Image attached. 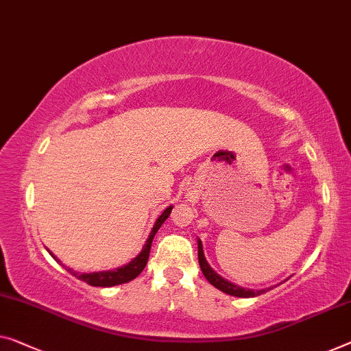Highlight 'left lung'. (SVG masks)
I'll return each mask as SVG.
<instances>
[{
  "instance_id": "1",
  "label": "left lung",
  "mask_w": 351,
  "mask_h": 351,
  "mask_svg": "<svg viewBox=\"0 0 351 351\" xmlns=\"http://www.w3.org/2000/svg\"><path fill=\"white\" fill-rule=\"evenodd\" d=\"M197 257H199V265H201V269L204 273V276H206L207 281L213 285V287H217L221 292L232 295V296H239V298H254L257 295H262L268 292V290H271L273 287H268V289H262V290H252V289H245V287H240V285H235L234 282L228 281V279L221 278L217 271H213V268L208 265L206 256H204V247H202V241L197 239ZM276 287V285H274Z\"/></svg>"
}]
</instances>
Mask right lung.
<instances>
[{"label": "right lung", "mask_w": 351, "mask_h": 351, "mask_svg": "<svg viewBox=\"0 0 351 351\" xmlns=\"http://www.w3.org/2000/svg\"><path fill=\"white\" fill-rule=\"evenodd\" d=\"M171 210H172V206H169L168 208H166L165 212L161 213L160 217L157 218L152 230H150L149 239L145 240V245L143 246L141 252H139V254L134 257V258H132V261L128 262L127 265H122V267L114 268V269H105V271L82 273V274L77 273V271H73L72 268H69L67 271L72 273L75 278L82 279V281H84L86 284L94 285V287H112V285H119V284H125V282L133 281L134 278L139 276V273L143 271L144 267H145V263H147L150 246H152L154 237L158 232V229L161 228V224L165 223L166 218H168L169 215H171ZM48 252H50L51 257L55 258V261H58L59 263H61V261H59V258L55 254H53L51 251H48Z\"/></svg>", "instance_id": "add662e5"}]
</instances>
